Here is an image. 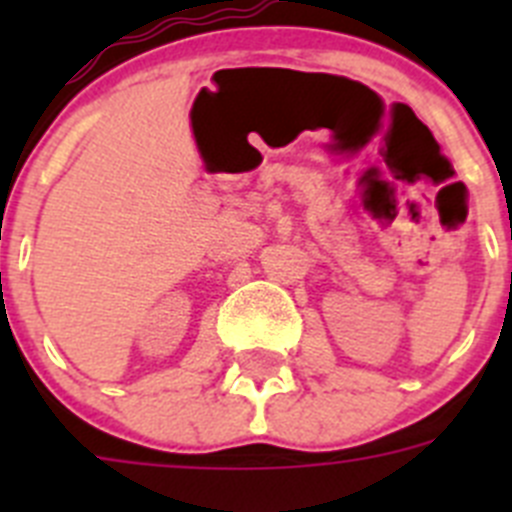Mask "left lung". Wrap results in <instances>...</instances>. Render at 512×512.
Returning <instances> with one entry per match:
<instances>
[{"mask_svg": "<svg viewBox=\"0 0 512 512\" xmlns=\"http://www.w3.org/2000/svg\"><path fill=\"white\" fill-rule=\"evenodd\" d=\"M510 287H512V274H510Z\"/></svg>", "mask_w": 512, "mask_h": 512, "instance_id": "left-lung-1", "label": "left lung"}]
</instances>
